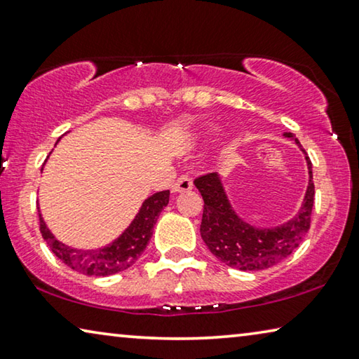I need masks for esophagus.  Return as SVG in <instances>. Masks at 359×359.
Instances as JSON below:
<instances>
[{"label": "esophagus", "instance_id": "esophagus-1", "mask_svg": "<svg viewBox=\"0 0 359 359\" xmlns=\"http://www.w3.org/2000/svg\"><path fill=\"white\" fill-rule=\"evenodd\" d=\"M192 189V178L189 175H181L178 180H176V183L173 184V188L171 191L175 192V194H178V192H186V191H191Z\"/></svg>", "mask_w": 359, "mask_h": 359}]
</instances>
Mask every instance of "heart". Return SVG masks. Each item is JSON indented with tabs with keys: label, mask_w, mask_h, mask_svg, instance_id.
<instances>
[{
	"label": "heart",
	"mask_w": 359,
	"mask_h": 359,
	"mask_svg": "<svg viewBox=\"0 0 359 359\" xmlns=\"http://www.w3.org/2000/svg\"><path fill=\"white\" fill-rule=\"evenodd\" d=\"M214 131H215V129H209V131H207V134H212Z\"/></svg>",
	"instance_id": "b5f03b06"
}]
</instances>
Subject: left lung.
Here are the masks:
<instances>
[{
	"label": "left lung",
	"mask_w": 359,
	"mask_h": 359,
	"mask_svg": "<svg viewBox=\"0 0 359 359\" xmlns=\"http://www.w3.org/2000/svg\"><path fill=\"white\" fill-rule=\"evenodd\" d=\"M285 137H292L301 147L299 141L293 137L292 133H285ZM306 163L309 171V184L303 205L298 215L275 228L252 226L238 217L228 201L218 173L202 175L196 178L194 184L204 199L201 236L210 252L226 266L238 270H251V272L269 269L288 257L298 248L311 226L314 183L313 163L308 155H306Z\"/></svg>",
	"instance_id": "8db88e82"
}]
</instances>
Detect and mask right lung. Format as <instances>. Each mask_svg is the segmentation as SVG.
<instances>
[{
  "label": "right lung",
  "instance_id": "add662e5",
  "mask_svg": "<svg viewBox=\"0 0 359 359\" xmlns=\"http://www.w3.org/2000/svg\"><path fill=\"white\" fill-rule=\"evenodd\" d=\"M168 201L170 191H160L147 197L142 202V207L134 217L131 225L121 233V236H118L115 241L100 249L84 251V249L66 246L65 243L56 240L53 233L48 230L41 214H39L40 233L55 256L61 259L67 267L84 275L107 277V275L126 270L141 257L150 241V236H152L154 225L157 223L160 212L163 210V207H167Z\"/></svg>",
  "mask_w": 359,
  "mask_h": 359
}]
</instances>
